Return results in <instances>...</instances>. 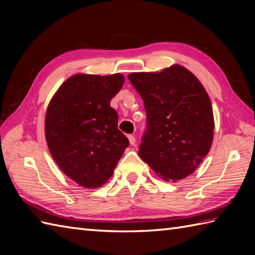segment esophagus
<instances>
[{
  "mask_svg": "<svg viewBox=\"0 0 255 255\" xmlns=\"http://www.w3.org/2000/svg\"><path fill=\"white\" fill-rule=\"evenodd\" d=\"M128 139H129V142H130L131 145L136 144V137L132 136V134H128Z\"/></svg>",
  "mask_w": 255,
  "mask_h": 255,
  "instance_id": "34e87169",
  "label": "esophagus"
}]
</instances>
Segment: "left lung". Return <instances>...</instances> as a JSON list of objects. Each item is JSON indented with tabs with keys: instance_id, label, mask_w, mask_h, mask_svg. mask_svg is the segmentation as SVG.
Segmentation results:
<instances>
[{
	"instance_id": "left-lung-1",
	"label": "left lung",
	"mask_w": 255,
	"mask_h": 255,
	"mask_svg": "<svg viewBox=\"0 0 255 255\" xmlns=\"http://www.w3.org/2000/svg\"><path fill=\"white\" fill-rule=\"evenodd\" d=\"M128 79L147 114L140 158L164 181L192 174L209 152L214 138L213 107L204 86L178 64L158 73H130Z\"/></svg>"
}]
</instances>
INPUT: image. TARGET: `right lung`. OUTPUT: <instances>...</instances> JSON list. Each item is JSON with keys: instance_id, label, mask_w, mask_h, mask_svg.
<instances>
[{"instance_id": "1", "label": "right lung", "mask_w": 255, "mask_h": 255, "mask_svg": "<svg viewBox=\"0 0 255 255\" xmlns=\"http://www.w3.org/2000/svg\"><path fill=\"white\" fill-rule=\"evenodd\" d=\"M124 77L74 74L53 95L47 108L48 148L60 170L85 188L101 187L129 145L119 130L111 101Z\"/></svg>"}]
</instances>
